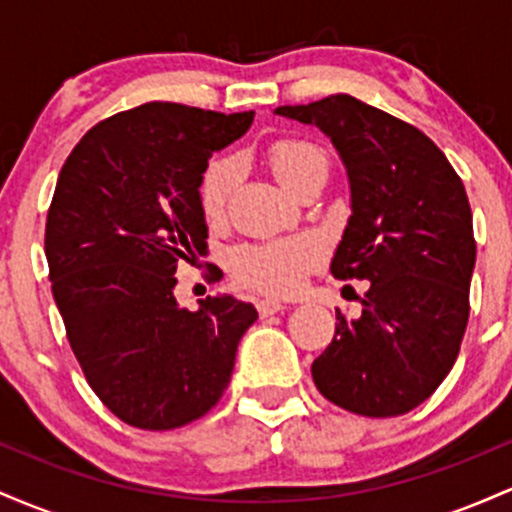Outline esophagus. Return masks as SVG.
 I'll return each instance as SVG.
<instances>
[{
  "label": "esophagus",
  "mask_w": 512,
  "mask_h": 512,
  "mask_svg": "<svg viewBox=\"0 0 512 512\" xmlns=\"http://www.w3.org/2000/svg\"><path fill=\"white\" fill-rule=\"evenodd\" d=\"M286 308H289V305L281 303V301H260V303H257V310H260V317H269V315H276V313H284Z\"/></svg>",
  "instance_id": "obj_1"
}]
</instances>
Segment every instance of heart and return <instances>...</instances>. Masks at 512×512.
Masks as SVG:
<instances>
[{
	"mask_svg": "<svg viewBox=\"0 0 512 512\" xmlns=\"http://www.w3.org/2000/svg\"><path fill=\"white\" fill-rule=\"evenodd\" d=\"M276 180L291 190L303 173L315 166H327L322 149L310 142H279L269 154ZM240 173L238 158H219L202 178V209L207 216H219ZM320 260V245L313 238L267 240V243L240 245L231 255V269L238 281L272 296H286L303 284L308 269Z\"/></svg>",
	"mask_w": 512,
	"mask_h": 512,
	"instance_id": "obj_1",
	"label": "heart"
}]
</instances>
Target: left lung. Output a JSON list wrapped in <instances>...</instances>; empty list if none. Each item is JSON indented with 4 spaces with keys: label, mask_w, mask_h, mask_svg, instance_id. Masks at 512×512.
Returning <instances> with one entry per match:
<instances>
[{
    "label": "left lung",
    "mask_w": 512,
    "mask_h": 512,
    "mask_svg": "<svg viewBox=\"0 0 512 512\" xmlns=\"http://www.w3.org/2000/svg\"><path fill=\"white\" fill-rule=\"evenodd\" d=\"M274 113L337 149L351 216L330 272L370 284L361 317L337 313L317 390L361 416L407 414L450 373L467 327L477 243L460 175L424 132L346 93Z\"/></svg>",
    "instance_id": "8db88e82"
}]
</instances>
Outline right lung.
Returning a JSON list of instances; mask_svg holds the SVG:
<instances>
[{"label": "right lung", "mask_w": 512, "mask_h": 512, "mask_svg": "<svg viewBox=\"0 0 512 512\" xmlns=\"http://www.w3.org/2000/svg\"><path fill=\"white\" fill-rule=\"evenodd\" d=\"M255 113L144 103L88 129L60 170L45 226L52 296L88 385L117 419L170 431L231 383L252 303L175 301V272L207 248L202 187L214 151Z\"/></svg>", "instance_id": "obj_1"}]
</instances>
